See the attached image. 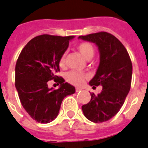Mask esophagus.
Here are the masks:
<instances>
[{
  "label": "esophagus",
  "instance_id": "esophagus-1",
  "mask_svg": "<svg viewBox=\"0 0 148 148\" xmlns=\"http://www.w3.org/2000/svg\"><path fill=\"white\" fill-rule=\"evenodd\" d=\"M75 90H76V92H79V91L81 90L82 89H81V88H79V87H76V89H75Z\"/></svg>",
  "mask_w": 148,
  "mask_h": 148
}]
</instances>
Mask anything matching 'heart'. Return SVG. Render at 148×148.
Masks as SVG:
<instances>
[{
	"label": "heart",
	"mask_w": 148,
	"mask_h": 148,
	"mask_svg": "<svg viewBox=\"0 0 148 148\" xmlns=\"http://www.w3.org/2000/svg\"><path fill=\"white\" fill-rule=\"evenodd\" d=\"M78 51L80 52V54L83 56V58L86 59V61H90L92 59L94 56L95 50L94 48L90 43L89 42H81L77 47ZM65 58H66V53L63 54L62 55V57L60 58L59 64L61 67H64V64H65ZM86 75L84 74H80L76 71H70L68 72V74H66V80L68 82H69L71 84L74 85H80L84 82Z\"/></svg>",
	"instance_id": "1"
}]
</instances>
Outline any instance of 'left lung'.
Listing matches in <instances>:
<instances>
[{"instance_id":"8db88e82","label":"left lung","mask_w":148,"mask_h":148,"mask_svg":"<svg viewBox=\"0 0 148 148\" xmlns=\"http://www.w3.org/2000/svg\"><path fill=\"white\" fill-rule=\"evenodd\" d=\"M78 39L98 47L99 64L89 84L103 86L97 96L91 93L90 101L82 106L83 112L91 122H106L118 113L130 90L132 64L122 43L109 32L80 36Z\"/></svg>"}]
</instances>
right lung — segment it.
<instances>
[{"label":"right lung","instance_id":"1","mask_svg":"<svg viewBox=\"0 0 148 148\" xmlns=\"http://www.w3.org/2000/svg\"><path fill=\"white\" fill-rule=\"evenodd\" d=\"M74 38L41 35L31 39L20 52L15 68V86L21 104L36 122L49 123L57 117L64 97L75 93V87L55 74L59 61ZM54 79L60 88H49Z\"/></svg>","mask_w":148,"mask_h":148}]
</instances>
